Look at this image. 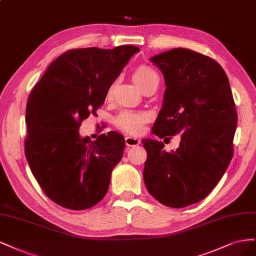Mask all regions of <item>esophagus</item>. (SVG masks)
Wrapping results in <instances>:
<instances>
[{"label": "esophagus", "mask_w": 256, "mask_h": 256, "mask_svg": "<svg viewBox=\"0 0 256 256\" xmlns=\"http://www.w3.org/2000/svg\"><path fill=\"white\" fill-rule=\"evenodd\" d=\"M126 144L128 146H135L140 144V139L136 137H132V136H126Z\"/></svg>", "instance_id": "34e87169"}]
</instances>
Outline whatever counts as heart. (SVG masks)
I'll return each mask as SVG.
<instances>
[{"label": "heart", "instance_id": "heart-1", "mask_svg": "<svg viewBox=\"0 0 256 256\" xmlns=\"http://www.w3.org/2000/svg\"><path fill=\"white\" fill-rule=\"evenodd\" d=\"M133 78L135 80V83L142 90H144L148 86H150L154 83H158V74L151 67H148V66H139L133 73ZM114 83L112 84L108 90H107V98H112L114 94ZM148 118H149V116H148V114L146 112L124 110L114 118V124H116L118 128L126 132L128 134H138L139 132H142Z\"/></svg>", "mask_w": 256, "mask_h": 256}]
</instances>
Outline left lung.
<instances>
[{
	"label": "left lung",
	"mask_w": 256,
	"mask_h": 256,
	"mask_svg": "<svg viewBox=\"0 0 256 256\" xmlns=\"http://www.w3.org/2000/svg\"><path fill=\"white\" fill-rule=\"evenodd\" d=\"M150 60L166 84L152 133L180 134V142L168 153L162 142L142 139L144 180L156 200L182 208L204 199L226 171L237 126L235 103L228 76L210 57L176 48Z\"/></svg>",
	"instance_id": "obj_1"
}]
</instances>
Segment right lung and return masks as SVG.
I'll use <instances>...</instances> for the list:
<instances>
[{
	"label": "right lung",
	"mask_w": 256,
	"mask_h": 256,
	"mask_svg": "<svg viewBox=\"0 0 256 256\" xmlns=\"http://www.w3.org/2000/svg\"><path fill=\"white\" fill-rule=\"evenodd\" d=\"M138 52L134 46L70 50L48 66L30 94L26 160L44 194L62 208H90L108 190L124 137L112 130L90 142L78 130Z\"/></svg>",
	"instance_id": "obj_1"
}]
</instances>
